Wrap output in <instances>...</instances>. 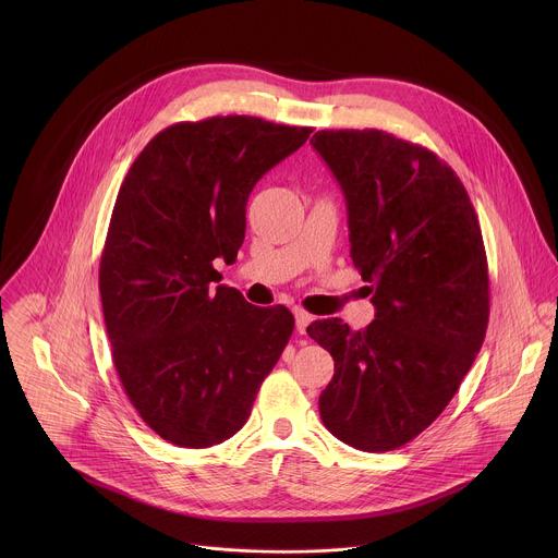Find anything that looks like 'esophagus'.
I'll list each match as a JSON object with an SVG mask.
<instances>
[{"mask_svg":"<svg viewBox=\"0 0 558 558\" xmlns=\"http://www.w3.org/2000/svg\"><path fill=\"white\" fill-rule=\"evenodd\" d=\"M293 315H295V331H298L300 336H304V333H306V327L311 325L313 317H311L304 308H300V306H293Z\"/></svg>","mask_w":558,"mask_h":558,"instance_id":"1","label":"esophagus"}]
</instances>
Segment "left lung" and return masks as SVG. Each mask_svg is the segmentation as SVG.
<instances>
[{"label":"left lung","mask_w":558,"mask_h":558,"mask_svg":"<svg viewBox=\"0 0 558 558\" xmlns=\"http://www.w3.org/2000/svg\"><path fill=\"white\" fill-rule=\"evenodd\" d=\"M311 145L342 187L351 258L375 291L366 329L340 317L306 329L336 362L320 417L357 450H395L441 415L484 344L482 227L459 177L422 145L381 130H320Z\"/></svg>","instance_id":"8db88e82"}]
</instances>
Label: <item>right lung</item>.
I'll return each mask as SVG.
<instances>
[{
  "instance_id": "obj_1",
  "label": "right lung",
  "mask_w": 558,
  "mask_h": 558,
  "mask_svg": "<svg viewBox=\"0 0 558 558\" xmlns=\"http://www.w3.org/2000/svg\"><path fill=\"white\" fill-rule=\"evenodd\" d=\"M311 132L238 114L174 123L119 190L99 269L112 360L143 422L174 446L241 430L293 333L287 306L214 287V260H235L254 185Z\"/></svg>"
}]
</instances>
